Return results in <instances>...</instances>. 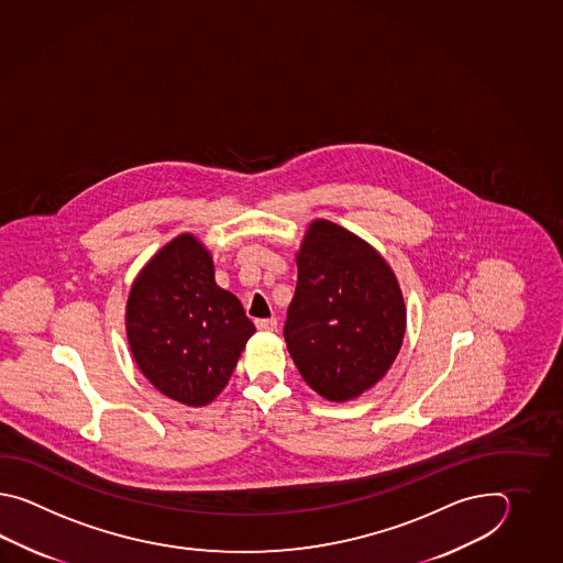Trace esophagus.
I'll list each match as a JSON object with an SVG mask.
<instances>
[{"mask_svg":"<svg viewBox=\"0 0 563 563\" xmlns=\"http://www.w3.org/2000/svg\"><path fill=\"white\" fill-rule=\"evenodd\" d=\"M255 325H257V330H262V332H276L277 320L276 318H265V320H257Z\"/></svg>","mask_w":563,"mask_h":563,"instance_id":"1","label":"esophagus"}]
</instances>
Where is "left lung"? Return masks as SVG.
Wrapping results in <instances>:
<instances>
[{
	"mask_svg": "<svg viewBox=\"0 0 563 563\" xmlns=\"http://www.w3.org/2000/svg\"><path fill=\"white\" fill-rule=\"evenodd\" d=\"M287 308L289 356L301 378L332 402L358 398L390 371L407 306L393 267L371 243L328 219L311 221Z\"/></svg>",
	"mask_w": 563,
	"mask_h": 563,
	"instance_id": "8db88e82",
	"label": "left lung"
}]
</instances>
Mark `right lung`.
Returning <instances> with one entry per match:
<instances>
[{"instance_id": "obj_1", "label": "right lung", "mask_w": 563, "mask_h": 563, "mask_svg": "<svg viewBox=\"0 0 563 563\" xmlns=\"http://www.w3.org/2000/svg\"><path fill=\"white\" fill-rule=\"evenodd\" d=\"M124 325L144 378L185 407L216 400L255 334L240 299L217 286L211 252L192 233L168 241L134 277Z\"/></svg>"}]
</instances>
